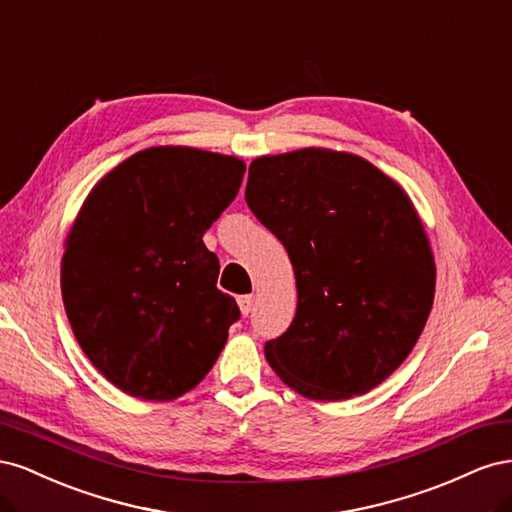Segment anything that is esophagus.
<instances>
[{"instance_id":"1","label":"esophagus","mask_w":512,"mask_h":512,"mask_svg":"<svg viewBox=\"0 0 512 512\" xmlns=\"http://www.w3.org/2000/svg\"><path fill=\"white\" fill-rule=\"evenodd\" d=\"M237 303H239V309H241L243 316H247L254 309V297H252V294H243V297L237 299Z\"/></svg>"}]
</instances>
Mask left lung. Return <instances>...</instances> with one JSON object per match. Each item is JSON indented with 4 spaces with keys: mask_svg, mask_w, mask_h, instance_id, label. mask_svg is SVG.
I'll return each instance as SVG.
<instances>
[{
    "mask_svg": "<svg viewBox=\"0 0 512 512\" xmlns=\"http://www.w3.org/2000/svg\"><path fill=\"white\" fill-rule=\"evenodd\" d=\"M245 200L297 277V314L265 344L275 374L318 401L376 389L412 352L436 292L406 190L354 153L307 147L256 158Z\"/></svg>",
    "mask_w": 512,
    "mask_h": 512,
    "instance_id": "1",
    "label": "left lung"
}]
</instances>
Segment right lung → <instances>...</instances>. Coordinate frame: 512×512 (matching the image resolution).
Segmentation results:
<instances>
[{
	"instance_id": "add662e5",
	"label": "right lung",
	"mask_w": 512,
	"mask_h": 512,
	"mask_svg": "<svg viewBox=\"0 0 512 512\" xmlns=\"http://www.w3.org/2000/svg\"><path fill=\"white\" fill-rule=\"evenodd\" d=\"M245 162L149 147L89 192L64 243L61 297L76 342L119 391L170 401L203 380L239 307L218 290L203 235L235 200Z\"/></svg>"
}]
</instances>
